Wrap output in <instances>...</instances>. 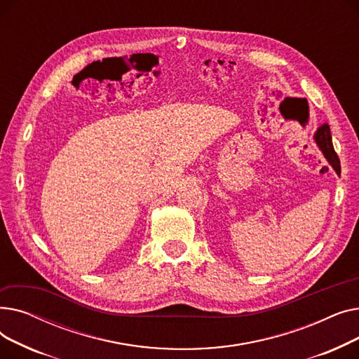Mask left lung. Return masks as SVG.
Returning a JSON list of instances; mask_svg holds the SVG:
<instances>
[{"label": "left lung", "instance_id": "1", "mask_svg": "<svg viewBox=\"0 0 359 359\" xmlns=\"http://www.w3.org/2000/svg\"><path fill=\"white\" fill-rule=\"evenodd\" d=\"M314 141L317 147L322 151L325 158L327 163L333 167L336 173L341 172V161H339L337 154L334 153V148L332 144V135H330V128L327 123H323L322 126H318L317 130L314 132Z\"/></svg>", "mask_w": 359, "mask_h": 359}]
</instances>
